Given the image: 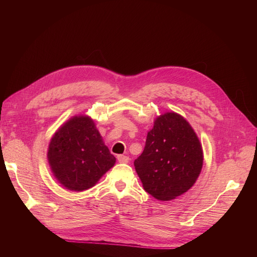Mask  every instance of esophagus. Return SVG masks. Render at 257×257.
<instances>
[{"label":"esophagus","mask_w":257,"mask_h":257,"mask_svg":"<svg viewBox=\"0 0 257 257\" xmlns=\"http://www.w3.org/2000/svg\"><path fill=\"white\" fill-rule=\"evenodd\" d=\"M118 161H119L120 163H128V162H130V158L126 157V155L120 154V155H118Z\"/></svg>","instance_id":"obj_1"}]
</instances>
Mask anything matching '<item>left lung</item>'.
Returning <instances> with one entry per match:
<instances>
[{"label": "left lung", "instance_id": "1", "mask_svg": "<svg viewBox=\"0 0 257 257\" xmlns=\"http://www.w3.org/2000/svg\"><path fill=\"white\" fill-rule=\"evenodd\" d=\"M199 138L181 114L170 111L154 120L134 166L146 192L167 201L188 192L203 168Z\"/></svg>", "mask_w": 257, "mask_h": 257}]
</instances>
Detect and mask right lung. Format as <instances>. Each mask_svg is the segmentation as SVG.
Segmentation results:
<instances>
[{
	"label": "right lung",
	"instance_id": "1",
	"mask_svg": "<svg viewBox=\"0 0 257 257\" xmlns=\"http://www.w3.org/2000/svg\"><path fill=\"white\" fill-rule=\"evenodd\" d=\"M47 159L58 182L74 192L94 186L115 163L94 121L85 114L72 116L58 128Z\"/></svg>",
	"mask_w": 257,
	"mask_h": 257
}]
</instances>
